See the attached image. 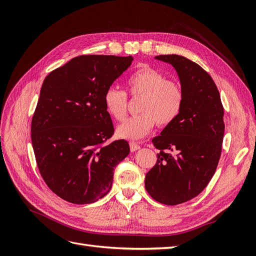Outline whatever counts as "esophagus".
Listing matches in <instances>:
<instances>
[{
	"label": "esophagus",
	"instance_id": "34e87169",
	"mask_svg": "<svg viewBox=\"0 0 256 256\" xmlns=\"http://www.w3.org/2000/svg\"><path fill=\"white\" fill-rule=\"evenodd\" d=\"M130 150L131 152H136V150H140L141 147H140V145L138 144H136V143H134V142H130Z\"/></svg>",
	"mask_w": 256,
	"mask_h": 256
}]
</instances>
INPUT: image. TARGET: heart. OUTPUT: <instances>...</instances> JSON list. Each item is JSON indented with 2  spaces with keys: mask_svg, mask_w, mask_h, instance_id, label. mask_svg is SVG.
Returning <instances> with one entry per match:
<instances>
[{
  "mask_svg": "<svg viewBox=\"0 0 256 256\" xmlns=\"http://www.w3.org/2000/svg\"><path fill=\"white\" fill-rule=\"evenodd\" d=\"M129 94L141 98L138 106L140 114L131 116L116 128V136L125 140H140L148 134L154 125L166 127L180 116L184 104L182 85L150 66H142L129 76L126 81ZM104 106L116 120L127 115L128 97L116 88L104 92Z\"/></svg>",
  "mask_w": 256,
  "mask_h": 256,
  "instance_id": "obj_1",
  "label": "heart"
}]
</instances>
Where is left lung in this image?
Segmentation results:
<instances>
[{
	"label": "left lung",
	"instance_id": "obj_1",
	"mask_svg": "<svg viewBox=\"0 0 256 256\" xmlns=\"http://www.w3.org/2000/svg\"><path fill=\"white\" fill-rule=\"evenodd\" d=\"M171 64L184 90L180 116L152 138L160 150L145 177V189L157 202L178 205L202 192L221 156L224 110L214 80L194 62L176 54L158 56Z\"/></svg>",
	"mask_w": 256,
	"mask_h": 256
}]
</instances>
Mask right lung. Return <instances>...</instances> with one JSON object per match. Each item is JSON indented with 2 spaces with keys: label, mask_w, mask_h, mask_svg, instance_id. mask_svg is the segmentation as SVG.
<instances>
[{
  "label": "right lung",
  "mask_w": 256,
  "mask_h": 256,
  "mask_svg": "<svg viewBox=\"0 0 256 256\" xmlns=\"http://www.w3.org/2000/svg\"><path fill=\"white\" fill-rule=\"evenodd\" d=\"M132 56H80L51 72L42 83L30 138L48 187L69 203L90 204L112 188L115 166L130 152L114 134L104 92Z\"/></svg>",
  "instance_id": "add662e5"
}]
</instances>
